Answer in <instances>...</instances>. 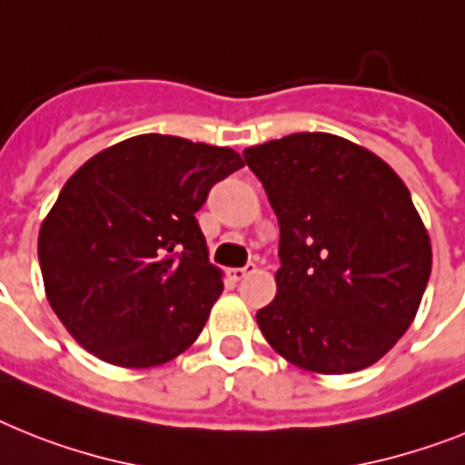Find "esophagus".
Segmentation results:
<instances>
[{"label": "esophagus", "instance_id": "esophagus-1", "mask_svg": "<svg viewBox=\"0 0 465 465\" xmlns=\"http://www.w3.org/2000/svg\"><path fill=\"white\" fill-rule=\"evenodd\" d=\"M254 271H256L254 263H249V266H244V268H230L228 273L232 280H242V278H247L249 273H254Z\"/></svg>", "mask_w": 465, "mask_h": 465}]
</instances>
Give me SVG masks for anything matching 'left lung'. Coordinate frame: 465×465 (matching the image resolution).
<instances>
[{"instance_id": "left-lung-1", "label": "left lung", "mask_w": 465, "mask_h": 465, "mask_svg": "<svg viewBox=\"0 0 465 465\" xmlns=\"http://www.w3.org/2000/svg\"><path fill=\"white\" fill-rule=\"evenodd\" d=\"M280 225L278 294L256 313L294 366L356 373L416 318L432 249L411 194L373 152L330 133L244 149Z\"/></svg>"}]
</instances>
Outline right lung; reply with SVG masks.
Segmentation results:
<instances>
[{"instance_id": "right-lung-1", "label": "right lung", "mask_w": 465, "mask_h": 465, "mask_svg": "<svg viewBox=\"0 0 465 465\" xmlns=\"http://www.w3.org/2000/svg\"><path fill=\"white\" fill-rule=\"evenodd\" d=\"M242 166L230 147L152 133L73 173L42 221L37 256L49 306L80 347L152 368L197 340L223 273L194 213Z\"/></svg>"}]
</instances>
